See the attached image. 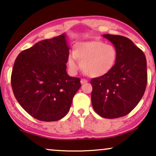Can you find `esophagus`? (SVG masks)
<instances>
[{
  "instance_id": "obj_1",
  "label": "esophagus",
  "mask_w": 156,
  "mask_h": 156,
  "mask_svg": "<svg viewBox=\"0 0 156 156\" xmlns=\"http://www.w3.org/2000/svg\"><path fill=\"white\" fill-rule=\"evenodd\" d=\"M87 80H86V79H83V78H82L81 80H80V83L81 84H84V83H87Z\"/></svg>"
}]
</instances>
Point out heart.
I'll return each instance as SVG.
<instances>
[{
  "label": "heart",
  "instance_id": "obj_1",
  "mask_svg": "<svg viewBox=\"0 0 156 156\" xmlns=\"http://www.w3.org/2000/svg\"><path fill=\"white\" fill-rule=\"evenodd\" d=\"M117 58V51L114 45L93 40L77 44L74 53L68 55L67 63L70 74L76 75L78 72L79 61L82 69L87 76L98 78L110 72Z\"/></svg>",
  "mask_w": 156,
  "mask_h": 156
}]
</instances>
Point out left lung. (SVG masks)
I'll use <instances>...</instances> for the list:
<instances>
[{
  "label": "left lung",
  "instance_id": "1",
  "mask_svg": "<svg viewBox=\"0 0 156 156\" xmlns=\"http://www.w3.org/2000/svg\"><path fill=\"white\" fill-rule=\"evenodd\" d=\"M117 51L115 65L105 76L93 78L91 94L95 112L102 117L114 119L127 115L136 106L147 82L144 53L130 39L103 34Z\"/></svg>",
  "mask_w": 156,
  "mask_h": 156
}]
</instances>
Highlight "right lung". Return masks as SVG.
Segmentation results:
<instances>
[{
	"label": "right lung",
	"instance_id": "right-lung-1",
	"mask_svg": "<svg viewBox=\"0 0 156 156\" xmlns=\"http://www.w3.org/2000/svg\"><path fill=\"white\" fill-rule=\"evenodd\" d=\"M69 53L64 33L37 42L16 58L11 77L14 94L20 105L38 120L63 118L81 87L80 78L68 76L66 71Z\"/></svg>",
	"mask_w": 156,
	"mask_h": 156
}]
</instances>
